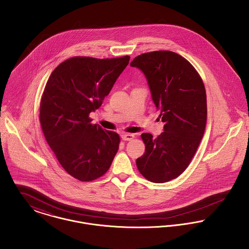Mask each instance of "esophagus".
<instances>
[{"mask_svg": "<svg viewBox=\"0 0 249 249\" xmlns=\"http://www.w3.org/2000/svg\"><path fill=\"white\" fill-rule=\"evenodd\" d=\"M133 138H134V135H133V134H130V133L122 134V139H123L124 141H131Z\"/></svg>", "mask_w": 249, "mask_h": 249, "instance_id": "obj_1", "label": "esophagus"}]
</instances>
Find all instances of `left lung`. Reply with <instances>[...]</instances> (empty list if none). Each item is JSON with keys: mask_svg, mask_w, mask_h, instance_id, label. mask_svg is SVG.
I'll use <instances>...</instances> for the list:
<instances>
[{"mask_svg": "<svg viewBox=\"0 0 249 249\" xmlns=\"http://www.w3.org/2000/svg\"><path fill=\"white\" fill-rule=\"evenodd\" d=\"M130 66L144 74L164 123V132L156 139L150 133L141 135L145 150L136 165L147 180L165 183L187 169L203 137L207 121L205 87L193 65L174 52L142 53Z\"/></svg>", "mask_w": 249, "mask_h": 249, "instance_id": "left-lung-1", "label": "left lung"}]
</instances>
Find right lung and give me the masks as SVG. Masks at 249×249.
Instances as JSON below:
<instances>
[{"label": "right lung", "instance_id": "obj_1", "mask_svg": "<svg viewBox=\"0 0 249 249\" xmlns=\"http://www.w3.org/2000/svg\"><path fill=\"white\" fill-rule=\"evenodd\" d=\"M129 59L128 55L71 57L47 81L40 104L41 127L58 162L72 178L92 181L111 166L120 136L92 124L89 114L102 106Z\"/></svg>", "mask_w": 249, "mask_h": 249}]
</instances>
